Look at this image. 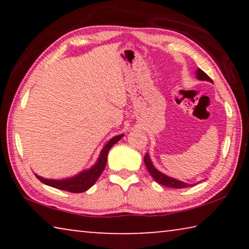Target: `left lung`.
Here are the masks:
<instances>
[{
    "instance_id": "left-lung-1",
    "label": "left lung",
    "mask_w": 249,
    "mask_h": 249,
    "mask_svg": "<svg viewBox=\"0 0 249 249\" xmlns=\"http://www.w3.org/2000/svg\"><path fill=\"white\" fill-rule=\"evenodd\" d=\"M196 74V78L199 79V80H205V81L213 82L212 79H211L209 75L206 74L204 71H202L201 69H197ZM144 161H145V165H146L147 170L149 171V174L151 175V177H153V178L155 179V181H157L159 184H162V185H165V187H169V188H176V189L188 188V187H191V185H192V184L182 182V181H180V180L170 178V177H168L166 175L161 174V172L156 169L155 166L153 165V162H151V160L149 158L148 153L145 155Z\"/></svg>"
}]
</instances>
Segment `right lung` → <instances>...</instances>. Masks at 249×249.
<instances>
[{
  "label": "right lung",
  "instance_id": "add662e5",
  "mask_svg": "<svg viewBox=\"0 0 249 249\" xmlns=\"http://www.w3.org/2000/svg\"><path fill=\"white\" fill-rule=\"evenodd\" d=\"M124 135H117V136H114L112 140H109L107 142V144L103 147V149L101 150L100 157L98 159V161L94 163V166L90 168V169L84 170L82 172H80L79 175L72 177V178H68V179H62V180H53V179H45L43 177H39L35 174L40 182H43L47 185H50V187L59 189V190H64V191H69V192H73V193H80V192H84L89 189L95 183V181L100 178L101 174H102L103 170L105 169V166H107V154L108 150L112 148V146L116 144Z\"/></svg>",
  "mask_w": 249,
  "mask_h": 249
}]
</instances>
